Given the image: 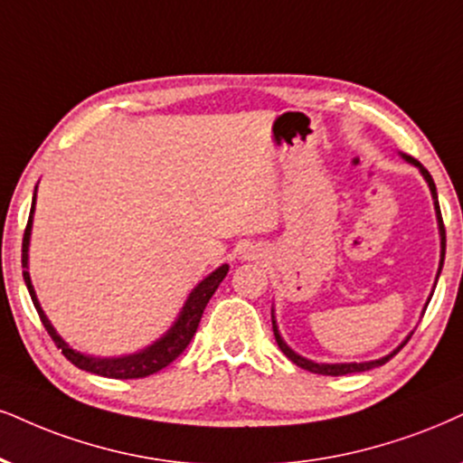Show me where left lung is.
<instances>
[{"mask_svg":"<svg viewBox=\"0 0 463 463\" xmlns=\"http://www.w3.org/2000/svg\"><path fill=\"white\" fill-rule=\"evenodd\" d=\"M406 161H410V163L416 165V167L420 169V174H423V178L427 180V184H430V191H431V197H433V205H436L438 225H440V244H442V253H440V268H438V277H440V270H442V264H444V250H447V232H444V222H442L440 203H438V193H436V184H433V178H431V175H430V171H427V169L423 167V165H420L419 161H414L412 156H406ZM430 300H431V298H430ZM272 330H275V339H277L279 347H281V352L285 354V356L289 358V361H292L294 364H298V367H302V369L311 371V373H319V375H347V373H356V371H369V369H373V367H380V364L389 363L391 358L395 356V354H397L399 350H402V347L406 345L408 341H410V336H408V339L403 341V344L399 345L395 352L389 354V356L380 358V361H369V363H339V364H319V363L307 361V358H302V356H298V354H296V352L289 350L288 344H285V341L281 339V335H279V330H277V324H275V319H272Z\"/></svg>","mask_w":463,"mask_h":463,"instance_id":"1","label":"left lung"}]
</instances>
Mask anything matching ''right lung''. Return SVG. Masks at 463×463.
<instances>
[{
    "label": "right lung",
    "instance_id": "add662e5",
    "mask_svg": "<svg viewBox=\"0 0 463 463\" xmlns=\"http://www.w3.org/2000/svg\"><path fill=\"white\" fill-rule=\"evenodd\" d=\"M33 203H36V193H33ZM33 203H32V210H30V221H27L25 233H23L21 264H23V268H25V270H23V279H25L27 289H30L32 302H33V307H36V311H38V316H40V322H43V326L47 328L49 336L55 341V345L60 347L61 354H64L68 361H71L74 367H79V369H83V371H90V373H96V375H105V378H113V380L147 378V375L156 373V371H161V369L167 367L169 363H174L175 358H178L180 354L186 350V345L191 344L193 335L197 333L199 319H202V316H203L205 305H208L210 298H213V294L216 292V288H219L222 279H225L227 270H230V266L225 264V266L216 268L213 275L205 277L203 281L199 283L195 289H193L191 296H188V300H186L184 309H182V313H180L178 322H175L174 326L167 330V335H165L163 339H158L156 344H152L150 347H146L144 352L130 354V356H122V358H92V356H85V354H79V352H74L72 347H68L64 341H61V336L55 333L53 326H51V322L47 319V316H44V311L40 309L36 292H33V288H32L30 272H27V247H30Z\"/></svg>",
    "mask_w": 463,
    "mask_h": 463
}]
</instances>
